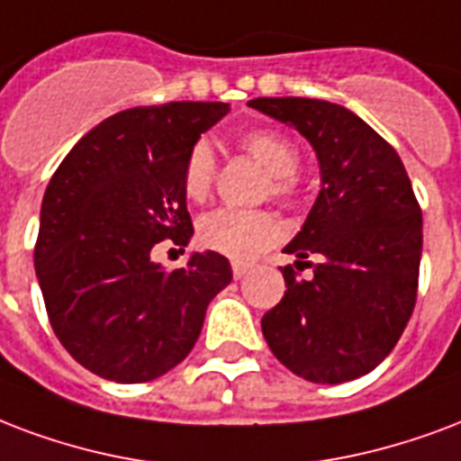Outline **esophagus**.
<instances>
[{
  "label": "esophagus",
  "instance_id": "esophagus-1",
  "mask_svg": "<svg viewBox=\"0 0 461 461\" xmlns=\"http://www.w3.org/2000/svg\"><path fill=\"white\" fill-rule=\"evenodd\" d=\"M249 270H251V266H249V263H231V273H234V277H237V280H241V277L249 276Z\"/></svg>",
  "mask_w": 461,
  "mask_h": 461
}]
</instances>
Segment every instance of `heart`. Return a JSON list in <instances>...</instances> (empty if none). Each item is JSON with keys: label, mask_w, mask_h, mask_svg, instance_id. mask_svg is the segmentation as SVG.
Returning <instances> with one entry per match:
<instances>
[{"label": "heart", "mask_w": 461, "mask_h": 461, "mask_svg": "<svg viewBox=\"0 0 461 461\" xmlns=\"http://www.w3.org/2000/svg\"><path fill=\"white\" fill-rule=\"evenodd\" d=\"M241 149L256 159L270 178V193L277 198H293L297 193V168L300 152L297 147L276 130H251L241 137ZM215 181V154L207 142L193 147L184 164L185 198L203 203L212 191ZM283 234V227L276 217L263 210H231L220 207L200 217L198 241L210 251L230 256V258H254L263 249L276 244Z\"/></svg>", "instance_id": "obj_1"}]
</instances>
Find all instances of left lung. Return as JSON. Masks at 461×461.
<instances>
[{
  "label": "left lung",
  "mask_w": 461,
  "mask_h": 461,
  "mask_svg": "<svg viewBox=\"0 0 461 461\" xmlns=\"http://www.w3.org/2000/svg\"><path fill=\"white\" fill-rule=\"evenodd\" d=\"M251 108L285 122L314 147L321 191L283 249L285 294L261 319L273 356L316 384L375 370L402 339L416 307L423 215L399 154L339 104L254 98ZM314 258V262H307Z\"/></svg>",
  "instance_id": "obj_1"
}]
</instances>
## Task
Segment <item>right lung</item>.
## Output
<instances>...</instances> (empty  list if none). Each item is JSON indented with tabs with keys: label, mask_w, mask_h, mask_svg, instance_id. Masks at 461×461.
I'll return each instance as SVG.
<instances>
[{
	"label": "right lung",
	"mask_w": 461,
	"mask_h": 461,
	"mask_svg": "<svg viewBox=\"0 0 461 461\" xmlns=\"http://www.w3.org/2000/svg\"><path fill=\"white\" fill-rule=\"evenodd\" d=\"M227 113L230 104L215 101L121 111L89 130L48 184L35 276L55 336L98 377L137 384L176 367L231 283L217 251L176 270L152 261L164 239L191 241L185 157Z\"/></svg>",
	"instance_id": "right-lung-1"
}]
</instances>
